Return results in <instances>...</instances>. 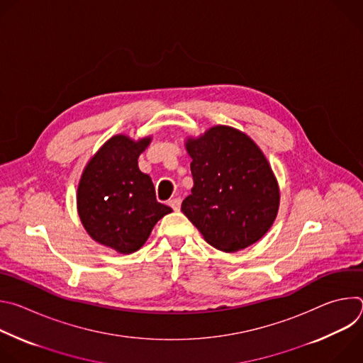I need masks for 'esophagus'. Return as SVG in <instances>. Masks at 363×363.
Returning <instances> with one entry per match:
<instances>
[{"label": "esophagus", "mask_w": 363, "mask_h": 363, "mask_svg": "<svg viewBox=\"0 0 363 363\" xmlns=\"http://www.w3.org/2000/svg\"><path fill=\"white\" fill-rule=\"evenodd\" d=\"M168 203L172 206L174 211H179V208H181V198H172Z\"/></svg>", "instance_id": "1"}]
</instances>
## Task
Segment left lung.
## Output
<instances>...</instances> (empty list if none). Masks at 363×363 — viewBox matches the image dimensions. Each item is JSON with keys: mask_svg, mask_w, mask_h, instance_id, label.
I'll return each instance as SVG.
<instances>
[{"mask_svg": "<svg viewBox=\"0 0 363 363\" xmlns=\"http://www.w3.org/2000/svg\"><path fill=\"white\" fill-rule=\"evenodd\" d=\"M194 186L181 210L213 247L233 252L260 240L273 225L280 202L276 177L251 138L214 126L188 138Z\"/></svg>", "mask_w": 363, "mask_h": 363, "instance_id": "8db88e82", "label": "left lung"}]
</instances>
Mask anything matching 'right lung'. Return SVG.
Returning <instances> with one entry per match:
<instances>
[{
  "mask_svg": "<svg viewBox=\"0 0 363 363\" xmlns=\"http://www.w3.org/2000/svg\"><path fill=\"white\" fill-rule=\"evenodd\" d=\"M150 139L111 138L86 165L77 188V211L89 235L122 254L139 250L155 224L172 213L138 167Z\"/></svg>",
  "mask_w": 363,
  "mask_h": 363,
  "instance_id": "add662e5",
  "label": "right lung"
}]
</instances>
